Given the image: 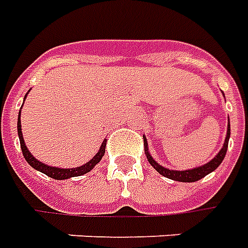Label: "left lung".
I'll return each instance as SVG.
<instances>
[{"mask_svg": "<svg viewBox=\"0 0 248 248\" xmlns=\"http://www.w3.org/2000/svg\"><path fill=\"white\" fill-rule=\"evenodd\" d=\"M230 136H231V129H230V119H228V124H227V136L226 140H224V143H223V148H221L220 150H219V153L216 154L212 160L208 161L207 164H204V165L202 166H196V168H193V169L173 170V169H168L165 166L160 165V164L152 157V154L149 152L146 137H143L145 154H146V158H148L149 164L153 166L154 169L160 173V174H162L164 177L170 178V180H174V181H181V183H195V181H199L200 178L205 177V176L209 174L211 172H214L215 169L223 162L224 157H226L227 149H228V140H230Z\"/></svg>", "mask_w": 248, "mask_h": 248, "instance_id": "1", "label": "left lung"}]
</instances>
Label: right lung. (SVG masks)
Wrapping results in <instances>:
<instances>
[{
	"label": "right lung",
	"mask_w": 248,
	"mask_h": 248,
	"mask_svg": "<svg viewBox=\"0 0 248 248\" xmlns=\"http://www.w3.org/2000/svg\"><path fill=\"white\" fill-rule=\"evenodd\" d=\"M28 94H29V91H28ZM27 96V95H25ZM25 99V98H24ZM21 110L18 112V119H17V131H18V138H20V145H21V150L22 154H24V157H25V160L29 165L34 168L36 170H39V172L44 173L46 174L48 177L55 178V180H67V178L71 177H78V176H83V174H86L88 173L91 169H94V166L102 160V157L105 155V150H106V140L102 142V145H100L99 150H98V153L95 154L94 157L91 158V160L86 162L84 165L82 166H78V168H67V169H64V168H56V166H49L46 165V164H43L41 161H39L37 158H34V155H32V153L28 150L27 145H25V141H24V137H22V131H21Z\"/></svg>",
	"instance_id": "add662e5"
}]
</instances>
